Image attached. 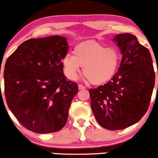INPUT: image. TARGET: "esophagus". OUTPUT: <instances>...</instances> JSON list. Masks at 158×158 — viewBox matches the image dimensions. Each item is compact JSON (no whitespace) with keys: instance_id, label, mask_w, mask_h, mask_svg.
I'll use <instances>...</instances> for the list:
<instances>
[{"instance_id":"34e87169","label":"esophagus","mask_w":158,"mask_h":158,"mask_svg":"<svg viewBox=\"0 0 158 158\" xmlns=\"http://www.w3.org/2000/svg\"><path fill=\"white\" fill-rule=\"evenodd\" d=\"M78 89L79 90H83V89H86V87L82 84H78Z\"/></svg>"}]
</instances>
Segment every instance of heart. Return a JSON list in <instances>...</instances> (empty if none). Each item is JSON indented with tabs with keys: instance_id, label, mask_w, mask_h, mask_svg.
I'll return each instance as SVG.
<instances>
[{
	"instance_id": "heart-1",
	"label": "heart",
	"mask_w": 158,
	"mask_h": 158,
	"mask_svg": "<svg viewBox=\"0 0 158 158\" xmlns=\"http://www.w3.org/2000/svg\"><path fill=\"white\" fill-rule=\"evenodd\" d=\"M121 57L114 48H106L97 42L77 45L74 56L67 54L62 60L66 77L74 81L83 67V74L91 84H102L110 81L118 71Z\"/></svg>"
}]
</instances>
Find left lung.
Segmentation results:
<instances>
[{
    "mask_svg": "<svg viewBox=\"0 0 158 158\" xmlns=\"http://www.w3.org/2000/svg\"><path fill=\"white\" fill-rule=\"evenodd\" d=\"M113 41L122 54L118 71L109 82L90 89L89 93L97 121L107 130L116 131L136 124L145 114L155 74L151 53L135 36L127 33L117 34Z\"/></svg>",
    "mask_w": 158,
    "mask_h": 158,
    "instance_id": "8db88e82",
    "label": "left lung"
}]
</instances>
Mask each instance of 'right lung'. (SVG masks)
Instances as JSON below:
<instances>
[{"mask_svg":"<svg viewBox=\"0 0 158 158\" xmlns=\"http://www.w3.org/2000/svg\"><path fill=\"white\" fill-rule=\"evenodd\" d=\"M67 38L54 35L23 42L7 59L4 93L7 106L27 130L48 134L66 124L71 103L78 92L67 81L61 60ZM1 85V84H0Z\"/></svg>","mask_w":158,"mask_h":158,"instance_id":"obj_1","label":"right lung"}]
</instances>
